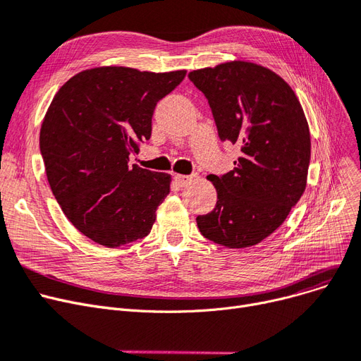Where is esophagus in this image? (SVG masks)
Masks as SVG:
<instances>
[{"label":"esophagus","instance_id":"esophagus-1","mask_svg":"<svg viewBox=\"0 0 361 361\" xmlns=\"http://www.w3.org/2000/svg\"><path fill=\"white\" fill-rule=\"evenodd\" d=\"M174 181H176V184H177L178 187H185L187 184H189L190 177H189V176H181V174H177V176H174Z\"/></svg>","mask_w":361,"mask_h":361}]
</instances>
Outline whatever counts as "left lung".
Wrapping results in <instances>:
<instances>
[{"label": "left lung", "instance_id": "8db88e82", "mask_svg": "<svg viewBox=\"0 0 361 361\" xmlns=\"http://www.w3.org/2000/svg\"><path fill=\"white\" fill-rule=\"evenodd\" d=\"M211 106L221 142L242 154L227 174L208 176L216 205L196 218L214 243L239 249L277 230L301 199L311 156L308 122L288 82L273 71L234 60L189 73Z\"/></svg>", "mask_w": 361, "mask_h": 361}]
</instances>
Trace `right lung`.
I'll use <instances>...</instances> for the list:
<instances>
[{
	"label": "right lung",
	"instance_id": "1",
	"mask_svg": "<svg viewBox=\"0 0 361 361\" xmlns=\"http://www.w3.org/2000/svg\"><path fill=\"white\" fill-rule=\"evenodd\" d=\"M184 76L102 66L76 73L54 96L39 131L47 180L92 242L118 247L150 233L171 176L128 166L130 154L150 138L156 104Z\"/></svg>",
	"mask_w": 361,
	"mask_h": 361
}]
</instances>
